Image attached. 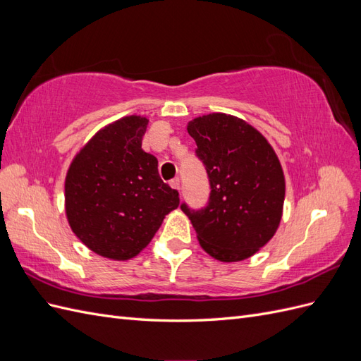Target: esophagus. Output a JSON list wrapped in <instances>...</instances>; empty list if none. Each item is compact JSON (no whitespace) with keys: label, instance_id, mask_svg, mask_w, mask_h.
<instances>
[{"label":"esophagus","instance_id":"esophagus-1","mask_svg":"<svg viewBox=\"0 0 361 361\" xmlns=\"http://www.w3.org/2000/svg\"><path fill=\"white\" fill-rule=\"evenodd\" d=\"M170 187H171L173 190H179V188H180V182H179V179H178V178L171 179V180H170Z\"/></svg>","mask_w":361,"mask_h":361}]
</instances>
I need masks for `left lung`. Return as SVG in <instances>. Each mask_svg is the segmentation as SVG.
<instances>
[{
	"label": "left lung",
	"mask_w": 361,
	"mask_h": 361,
	"mask_svg": "<svg viewBox=\"0 0 361 361\" xmlns=\"http://www.w3.org/2000/svg\"><path fill=\"white\" fill-rule=\"evenodd\" d=\"M211 185L200 211L180 204L202 248L220 262L251 257L277 232L285 174L268 140L245 120L224 113L195 117L187 126Z\"/></svg>",
	"instance_id": "obj_1"
}]
</instances>
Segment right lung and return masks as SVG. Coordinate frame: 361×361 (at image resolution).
<instances>
[{
	"mask_svg": "<svg viewBox=\"0 0 361 361\" xmlns=\"http://www.w3.org/2000/svg\"><path fill=\"white\" fill-rule=\"evenodd\" d=\"M147 123L143 116H125L97 130L64 180L72 232L106 259L135 257L179 206V192L159 178L158 159L141 149Z\"/></svg>",
	"mask_w": 361,
	"mask_h": 361,
	"instance_id": "right-lung-1",
	"label": "right lung"
}]
</instances>
